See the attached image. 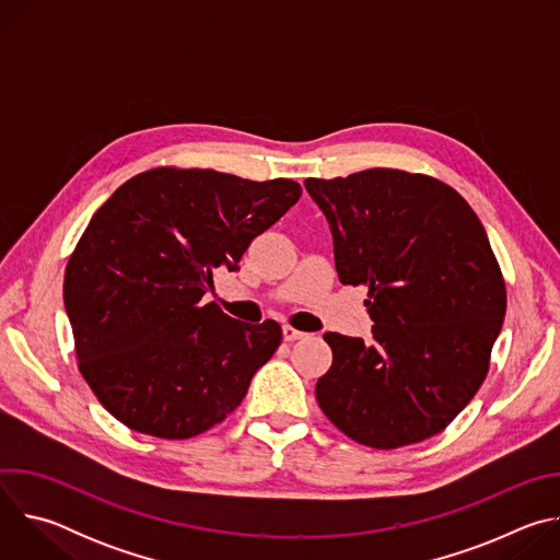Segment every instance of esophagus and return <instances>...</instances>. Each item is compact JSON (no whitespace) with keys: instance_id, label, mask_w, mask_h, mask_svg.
Segmentation results:
<instances>
[{"instance_id":"obj_1","label":"esophagus","mask_w":560,"mask_h":560,"mask_svg":"<svg viewBox=\"0 0 560 560\" xmlns=\"http://www.w3.org/2000/svg\"><path fill=\"white\" fill-rule=\"evenodd\" d=\"M303 337H305V332H301V330H296V328H292V326H283V341L292 343V341H299V339H303Z\"/></svg>"}]
</instances>
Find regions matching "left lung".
<instances>
[{"label": "left lung", "instance_id": "8db88e82", "mask_svg": "<svg viewBox=\"0 0 560 560\" xmlns=\"http://www.w3.org/2000/svg\"><path fill=\"white\" fill-rule=\"evenodd\" d=\"M341 283L365 285L372 343L326 332L324 415L352 441L394 450L445 430L490 370L508 294L488 232L447 184L370 168L305 179Z\"/></svg>", "mask_w": 560, "mask_h": 560}]
</instances>
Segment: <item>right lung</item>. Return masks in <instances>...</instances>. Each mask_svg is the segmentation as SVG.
Returning a JSON list of instances; mask_svg holds the SVG:
<instances>
[{"label": "right lung", "mask_w": 560, "mask_h": 560, "mask_svg": "<svg viewBox=\"0 0 560 560\" xmlns=\"http://www.w3.org/2000/svg\"><path fill=\"white\" fill-rule=\"evenodd\" d=\"M299 197L292 179L162 166L93 214L66 266L63 305L79 372L117 421L192 439L244 401L281 326L236 322L203 294Z\"/></svg>", "instance_id": "1"}]
</instances>
